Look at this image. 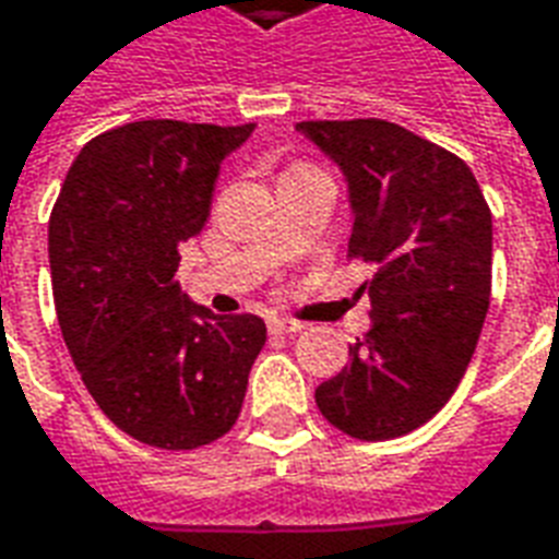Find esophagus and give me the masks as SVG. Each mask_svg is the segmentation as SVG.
<instances>
[{
    "mask_svg": "<svg viewBox=\"0 0 559 559\" xmlns=\"http://www.w3.org/2000/svg\"><path fill=\"white\" fill-rule=\"evenodd\" d=\"M269 329H272V332H278V335H293V332H302L305 323H299V320H284V317H275V320H269Z\"/></svg>",
    "mask_w": 559,
    "mask_h": 559,
    "instance_id": "1",
    "label": "esophagus"
}]
</instances>
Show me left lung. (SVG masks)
<instances>
[{
    "instance_id": "left-lung-1",
    "label": "left lung",
    "mask_w": 559,
    "mask_h": 559,
    "mask_svg": "<svg viewBox=\"0 0 559 559\" xmlns=\"http://www.w3.org/2000/svg\"><path fill=\"white\" fill-rule=\"evenodd\" d=\"M350 182L347 257L374 266L371 329L314 392L356 440H392L440 413L491 302V209L455 152L386 119L299 122Z\"/></svg>"
}]
</instances>
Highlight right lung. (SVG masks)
Returning <instances> with one entry per match:
<instances>
[{
  "label": "right lung",
  "mask_w": 559,
  "mask_h": 559,
  "mask_svg": "<svg viewBox=\"0 0 559 559\" xmlns=\"http://www.w3.org/2000/svg\"><path fill=\"white\" fill-rule=\"evenodd\" d=\"M254 126L143 119L80 148L50 212L62 338L95 404L155 449L215 443L266 344L254 314H212L173 284L203 230L221 158Z\"/></svg>",
  "instance_id": "right-lung-1"
}]
</instances>
